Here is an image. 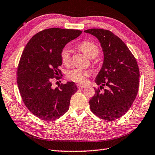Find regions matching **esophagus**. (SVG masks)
I'll return each instance as SVG.
<instances>
[{
    "label": "esophagus",
    "mask_w": 155,
    "mask_h": 155,
    "mask_svg": "<svg viewBox=\"0 0 155 155\" xmlns=\"http://www.w3.org/2000/svg\"><path fill=\"white\" fill-rule=\"evenodd\" d=\"M77 87H78V89H83V88H84V87H86V86L85 85H83V84H77Z\"/></svg>",
    "instance_id": "1"
}]
</instances>
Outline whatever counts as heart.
Listing matches in <instances>:
<instances>
[{
  "label": "heart",
  "instance_id": "b5f03b06",
  "mask_svg": "<svg viewBox=\"0 0 155 155\" xmlns=\"http://www.w3.org/2000/svg\"><path fill=\"white\" fill-rule=\"evenodd\" d=\"M77 48L90 58H94L99 55V48L93 42L89 41H83L78 45ZM60 58L64 64L68 65L71 62V50L67 46L62 48L60 52ZM67 77L70 80L76 83H85L87 78L89 77V72L83 69L73 68L67 72Z\"/></svg>",
  "mask_w": 155,
  "mask_h": 155
}]
</instances>
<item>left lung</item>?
<instances>
[{"instance_id":"left-lung-1","label":"left lung","mask_w":155,"mask_h":155,"mask_svg":"<svg viewBox=\"0 0 155 155\" xmlns=\"http://www.w3.org/2000/svg\"><path fill=\"white\" fill-rule=\"evenodd\" d=\"M98 39L104 51L101 69L95 79L100 89L90 99V109L101 119L114 121L131 107L137 95L140 72L134 55L117 35L109 30L90 29L84 31Z\"/></svg>"}]
</instances>
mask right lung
Masks as SVG:
<instances>
[{"instance_id":"right-lung-1","label":"right lung","mask_w":155,"mask_h":155,"mask_svg":"<svg viewBox=\"0 0 155 155\" xmlns=\"http://www.w3.org/2000/svg\"><path fill=\"white\" fill-rule=\"evenodd\" d=\"M82 33L77 29L50 28L36 33L27 44L17 68V84L24 104L44 121L58 119L68 110L74 82L53 89L52 80L59 79L60 52L66 44Z\"/></svg>"}]
</instances>
